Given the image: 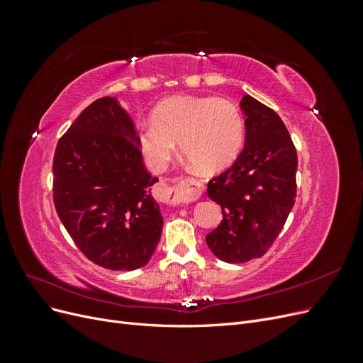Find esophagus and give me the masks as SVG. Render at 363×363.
<instances>
[{
	"mask_svg": "<svg viewBox=\"0 0 363 363\" xmlns=\"http://www.w3.org/2000/svg\"><path fill=\"white\" fill-rule=\"evenodd\" d=\"M203 186L200 183H196L194 180L191 182H182L179 188H164L167 191V199L163 201L168 204H182V203H188V201H194L199 199V195L201 194Z\"/></svg>",
	"mask_w": 363,
	"mask_h": 363,
	"instance_id": "34e87169",
	"label": "esophagus"
}]
</instances>
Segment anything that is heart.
<instances>
[{"mask_svg": "<svg viewBox=\"0 0 363 363\" xmlns=\"http://www.w3.org/2000/svg\"><path fill=\"white\" fill-rule=\"evenodd\" d=\"M147 163L162 171L177 151L204 172L232 164L244 145V121L238 107L215 96H171L152 111L151 123L136 125Z\"/></svg>", "mask_w": 363, "mask_h": 363, "instance_id": "obj_1", "label": "heart"}]
</instances>
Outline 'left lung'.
Masks as SVG:
<instances>
[{"label":"left lung","mask_w":363,"mask_h":363,"mask_svg":"<svg viewBox=\"0 0 363 363\" xmlns=\"http://www.w3.org/2000/svg\"><path fill=\"white\" fill-rule=\"evenodd\" d=\"M245 147L235 163L207 184L223 221L206 236L227 263L262 257L281 232L296 196V151L280 116L251 95L240 100Z\"/></svg>","instance_id":"obj_1"}]
</instances>
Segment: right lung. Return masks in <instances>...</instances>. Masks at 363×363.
Returning a JSON list of instances; mask_svg holds the SVG:
<instances>
[{
    "mask_svg": "<svg viewBox=\"0 0 363 363\" xmlns=\"http://www.w3.org/2000/svg\"><path fill=\"white\" fill-rule=\"evenodd\" d=\"M54 206L83 255L113 271L145 267L163 216L152 199L159 179L145 169L133 121L116 96L87 106L56 148Z\"/></svg>",
    "mask_w": 363,
    "mask_h": 363,
    "instance_id": "right-lung-1",
    "label": "right lung"
}]
</instances>
